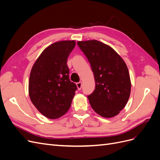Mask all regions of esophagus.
<instances>
[{"label":"esophagus","instance_id":"1","mask_svg":"<svg viewBox=\"0 0 160 160\" xmlns=\"http://www.w3.org/2000/svg\"><path fill=\"white\" fill-rule=\"evenodd\" d=\"M77 87L79 90H81L82 88V82L80 81V82H78V83H77Z\"/></svg>","mask_w":160,"mask_h":160}]
</instances>
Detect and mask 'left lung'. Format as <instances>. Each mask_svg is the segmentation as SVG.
<instances>
[{
  "label": "left lung",
  "mask_w": 160,
  "mask_h": 160,
  "mask_svg": "<svg viewBox=\"0 0 160 160\" xmlns=\"http://www.w3.org/2000/svg\"><path fill=\"white\" fill-rule=\"evenodd\" d=\"M77 45L90 62L95 89L88 98L91 108L103 118L117 115L126 105L131 81L125 62L112 48L96 40Z\"/></svg>",
  "instance_id": "left-lung-1"
}]
</instances>
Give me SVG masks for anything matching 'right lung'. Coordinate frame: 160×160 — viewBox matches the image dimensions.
<instances>
[{
    "instance_id": "obj_1",
    "label": "right lung",
    "mask_w": 160,
    "mask_h": 160,
    "mask_svg": "<svg viewBox=\"0 0 160 160\" xmlns=\"http://www.w3.org/2000/svg\"><path fill=\"white\" fill-rule=\"evenodd\" d=\"M75 41L54 42L42 52L30 73L28 93L33 105L49 119H57L69 109L77 85L69 79L67 59Z\"/></svg>"
}]
</instances>
